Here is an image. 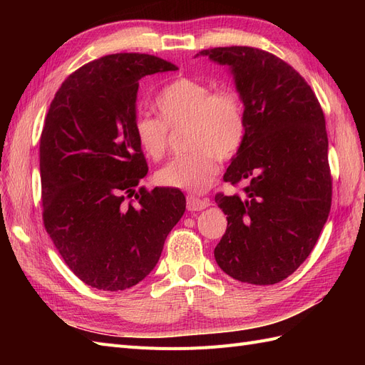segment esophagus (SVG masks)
Instances as JSON below:
<instances>
[{
    "mask_svg": "<svg viewBox=\"0 0 365 365\" xmlns=\"http://www.w3.org/2000/svg\"><path fill=\"white\" fill-rule=\"evenodd\" d=\"M210 205L208 200H200V197H196L193 195L187 196V208L190 210V212H201V210L207 208Z\"/></svg>",
    "mask_w": 365,
    "mask_h": 365,
    "instance_id": "obj_1",
    "label": "esophagus"
}]
</instances>
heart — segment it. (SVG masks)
I'll return each instance as SVG.
<instances>
[{"label":"heart","mask_w":365,"mask_h":365,"mask_svg":"<svg viewBox=\"0 0 365 365\" xmlns=\"http://www.w3.org/2000/svg\"><path fill=\"white\" fill-rule=\"evenodd\" d=\"M160 117L141 114L134 121V134L141 150L160 160L168 150V126L187 125L185 148L157 172L161 185L190 193H204L219 173L217 159L233 158L244 145L247 120L237 91L181 77L165 85L155 98Z\"/></svg>","instance_id":"heart-1"}]
</instances>
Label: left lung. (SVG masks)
<instances>
[{
    "label": "left lung",
    "instance_id": "left-lung-1",
    "mask_svg": "<svg viewBox=\"0 0 365 365\" xmlns=\"http://www.w3.org/2000/svg\"><path fill=\"white\" fill-rule=\"evenodd\" d=\"M197 56L228 67L247 120L224 181L248 187L242 197H215L228 220L216 263L239 282L279 283L307 259L330 212L324 114L303 77L268 51L236 46Z\"/></svg>",
    "mask_w": 365,
    "mask_h": 365
}]
</instances>
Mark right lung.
I'll list each match as a JSON object with an SVG mask.
<instances>
[{"label": "right lung", "mask_w": 365, "mask_h": 365, "mask_svg": "<svg viewBox=\"0 0 365 365\" xmlns=\"http://www.w3.org/2000/svg\"><path fill=\"white\" fill-rule=\"evenodd\" d=\"M175 70L150 54H108L70 74L50 105L39 146L43 225L91 288L125 291L148 277L185 212L178 189L135 190L148 173L134 134L138 81Z\"/></svg>", "instance_id": "right-lung-1"}]
</instances>
